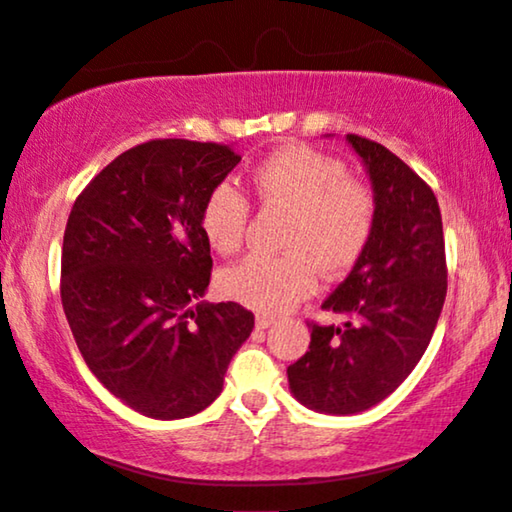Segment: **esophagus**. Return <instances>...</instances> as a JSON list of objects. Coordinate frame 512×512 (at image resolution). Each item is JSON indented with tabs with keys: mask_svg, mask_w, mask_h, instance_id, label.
<instances>
[{
	"mask_svg": "<svg viewBox=\"0 0 512 512\" xmlns=\"http://www.w3.org/2000/svg\"><path fill=\"white\" fill-rule=\"evenodd\" d=\"M272 323H274L272 316H268V314H258V316H256V328H258V330H268Z\"/></svg>",
	"mask_w": 512,
	"mask_h": 512,
	"instance_id": "1",
	"label": "esophagus"
}]
</instances>
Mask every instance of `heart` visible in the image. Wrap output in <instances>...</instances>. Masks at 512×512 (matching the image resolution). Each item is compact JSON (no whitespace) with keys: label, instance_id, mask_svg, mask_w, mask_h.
Listing matches in <instances>:
<instances>
[{"label":"heart","instance_id":"obj_1","mask_svg":"<svg viewBox=\"0 0 512 512\" xmlns=\"http://www.w3.org/2000/svg\"><path fill=\"white\" fill-rule=\"evenodd\" d=\"M254 191L268 207L291 212L281 256H249L221 272L226 298L263 314H284L318 288V270L337 279L353 268L374 238L379 201L369 184L348 175L335 154L286 145L256 166ZM251 217L249 198L233 182L205 196L201 226L219 254L238 251Z\"/></svg>","mask_w":512,"mask_h":512}]
</instances>
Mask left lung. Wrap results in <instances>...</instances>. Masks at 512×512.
<instances>
[{
    "instance_id": "left-lung-1",
    "label": "left lung",
    "mask_w": 512,
    "mask_h": 512,
    "mask_svg": "<svg viewBox=\"0 0 512 512\" xmlns=\"http://www.w3.org/2000/svg\"><path fill=\"white\" fill-rule=\"evenodd\" d=\"M365 161L379 217L374 238L323 302L346 323H309V351L286 369L293 395L332 416L379 404L418 365L448 291L441 210L429 184L388 147L348 133Z\"/></svg>"
}]
</instances>
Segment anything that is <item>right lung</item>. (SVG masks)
<instances>
[{
	"label": "right lung",
	"mask_w": 512,
	"mask_h": 512,
	"mask_svg": "<svg viewBox=\"0 0 512 512\" xmlns=\"http://www.w3.org/2000/svg\"><path fill=\"white\" fill-rule=\"evenodd\" d=\"M221 143L154 138L110 161L71 207L62 307L90 372L133 411L187 418L224 388L254 330L238 302H194L212 277L205 196L240 164Z\"/></svg>",
	"instance_id": "obj_1"
}]
</instances>
